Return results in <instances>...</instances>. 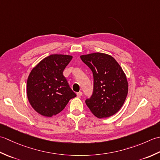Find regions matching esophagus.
I'll return each instance as SVG.
<instances>
[{"label": "esophagus", "mask_w": 160, "mask_h": 160, "mask_svg": "<svg viewBox=\"0 0 160 160\" xmlns=\"http://www.w3.org/2000/svg\"><path fill=\"white\" fill-rule=\"evenodd\" d=\"M77 97H81V96H82V92H77Z\"/></svg>", "instance_id": "obj_1"}]
</instances>
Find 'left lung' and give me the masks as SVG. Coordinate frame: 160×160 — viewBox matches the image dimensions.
<instances>
[{
    "instance_id": "left-lung-1",
    "label": "left lung",
    "mask_w": 160,
    "mask_h": 160,
    "mask_svg": "<svg viewBox=\"0 0 160 160\" xmlns=\"http://www.w3.org/2000/svg\"><path fill=\"white\" fill-rule=\"evenodd\" d=\"M80 57L93 74V92L86 100L87 106L98 118L115 115L128 94V84L124 72L115 58L107 54L96 52Z\"/></svg>"
}]
</instances>
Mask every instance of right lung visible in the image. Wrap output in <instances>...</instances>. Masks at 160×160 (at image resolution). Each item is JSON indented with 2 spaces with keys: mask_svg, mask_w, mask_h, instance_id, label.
Masks as SVG:
<instances>
[{
  "mask_svg": "<svg viewBox=\"0 0 160 160\" xmlns=\"http://www.w3.org/2000/svg\"><path fill=\"white\" fill-rule=\"evenodd\" d=\"M72 58L70 55L51 54L32 70L27 81V96L40 115L52 117L63 110L77 95L63 72Z\"/></svg>",
  "mask_w": 160,
  "mask_h": 160,
  "instance_id": "add662e5",
  "label": "right lung"
}]
</instances>
